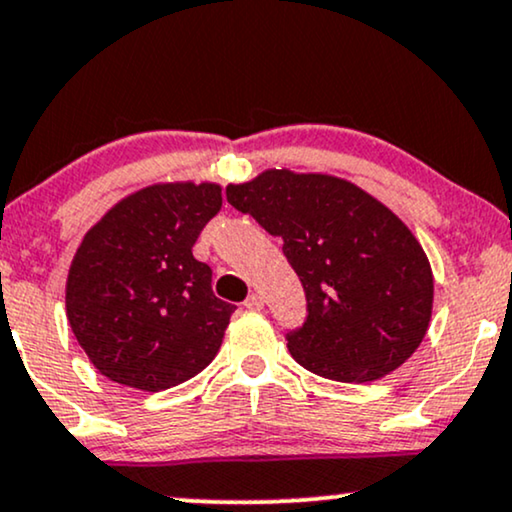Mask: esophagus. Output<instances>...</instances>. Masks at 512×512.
Returning <instances> with one entry per match:
<instances>
[{"label":"esophagus","mask_w":512,"mask_h":512,"mask_svg":"<svg viewBox=\"0 0 512 512\" xmlns=\"http://www.w3.org/2000/svg\"><path fill=\"white\" fill-rule=\"evenodd\" d=\"M244 308H249V311H261L263 308V296L261 294H249L244 301Z\"/></svg>","instance_id":"34e87169"}]
</instances>
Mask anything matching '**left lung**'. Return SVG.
<instances>
[{
	"instance_id": "1",
	"label": "left lung",
	"mask_w": 512,
	"mask_h": 512,
	"mask_svg": "<svg viewBox=\"0 0 512 512\" xmlns=\"http://www.w3.org/2000/svg\"><path fill=\"white\" fill-rule=\"evenodd\" d=\"M237 211L280 237L306 294L287 330L294 361L334 382H372L413 356L432 315V270L387 206L330 175L268 170L225 189Z\"/></svg>"
}]
</instances>
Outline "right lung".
Wrapping results in <instances>:
<instances>
[{"label": "right lung", "instance_id": "obj_1", "mask_svg": "<svg viewBox=\"0 0 512 512\" xmlns=\"http://www.w3.org/2000/svg\"><path fill=\"white\" fill-rule=\"evenodd\" d=\"M223 206L218 185H154L113 206L82 239L68 323L109 380L163 391L216 358L237 306L211 289L192 246Z\"/></svg>", "mask_w": 512, "mask_h": 512}]
</instances>
